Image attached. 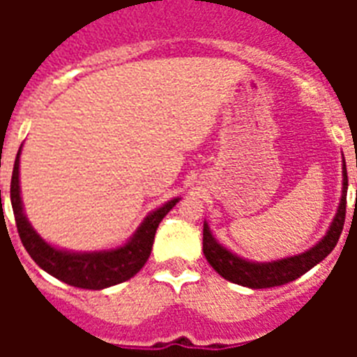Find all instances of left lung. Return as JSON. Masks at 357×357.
<instances>
[{"instance_id":"8db88e82","label":"left lung","mask_w":357,"mask_h":357,"mask_svg":"<svg viewBox=\"0 0 357 357\" xmlns=\"http://www.w3.org/2000/svg\"><path fill=\"white\" fill-rule=\"evenodd\" d=\"M347 190H349V176L347 165L343 159V187H341V200H339L337 213L333 217L330 228L324 237L311 248L304 250L302 254L289 255L274 261H250L241 255L234 254L224 244L217 241L211 234L207 220L204 222V255L215 271L231 283L250 289H268L283 285L300 278L311 271L317 263H321L337 244L344 226V213H347Z\"/></svg>"}]
</instances>
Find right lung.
<instances>
[{"label": "right lung", "instance_id": "obj_1", "mask_svg": "<svg viewBox=\"0 0 357 357\" xmlns=\"http://www.w3.org/2000/svg\"><path fill=\"white\" fill-rule=\"evenodd\" d=\"M20 155L22 148L16 153L13 179H10V204H13L16 228H18L22 244L27 254L33 257L42 271L52 274L61 282L79 289H100L113 287L129 278L144 266L151 254L153 238L159 228V222L167 217L168 211L178 204L181 198H172L155 211L148 213L131 237L116 248L94 250V252H74V250L53 246L36 234V229L25 217L22 190H20Z\"/></svg>", "mask_w": 357, "mask_h": 357}]
</instances>
